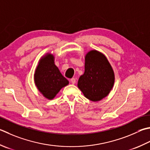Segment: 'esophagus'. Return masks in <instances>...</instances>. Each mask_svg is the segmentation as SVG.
Returning a JSON list of instances; mask_svg holds the SVG:
<instances>
[{"label":"esophagus","mask_w":150,"mask_h":150,"mask_svg":"<svg viewBox=\"0 0 150 150\" xmlns=\"http://www.w3.org/2000/svg\"><path fill=\"white\" fill-rule=\"evenodd\" d=\"M70 81H71V83L73 84H74L76 83V79L75 78H72V79H70Z\"/></svg>","instance_id":"34e87169"}]
</instances>
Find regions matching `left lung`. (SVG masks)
<instances>
[{
	"label": "left lung",
	"instance_id": "8db88e82",
	"mask_svg": "<svg viewBox=\"0 0 150 150\" xmlns=\"http://www.w3.org/2000/svg\"><path fill=\"white\" fill-rule=\"evenodd\" d=\"M84 73L79 79L77 86L85 98L97 102L109 94L114 86L115 75L104 54L91 50L84 57Z\"/></svg>",
	"mask_w": 150,
	"mask_h": 150
}]
</instances>
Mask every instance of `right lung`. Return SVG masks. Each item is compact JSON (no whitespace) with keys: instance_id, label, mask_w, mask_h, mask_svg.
<instances>
[{"instance_id":"1","label":"right lung","mask_w":150,"mask_h":150,"mask_svg":"<svg viewBox=\"0 0 150 150\" xmlns=\"http://www.w3.org/2000/svg\"><path fill=\"white\" fill-rule=\"evenodd\" d=\"M34 81L38 91L44 98L51 100L69 81L62 75L54 64V56L47 52L38 61L34 74Z\"/></svg>"}]
</instances>
